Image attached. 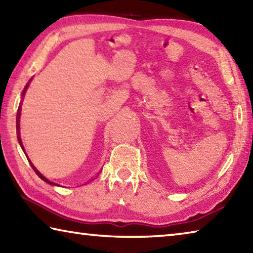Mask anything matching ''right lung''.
<instances>
[{
    "mask_svg": "<svg viewBox=\"0 0 253 253\" xmlns=\"http://www.w3.org/2000/svg\"><path fill=\"white\" fill-rule=\"evenodd\" d=\"M28 87H29V84H28L27 85H25V88H24V90H23V92H22V95H24L25 90H27ZM20 114H21V107H19V110H18V121H16V122H18V125H16V127H18V140H19V143H20V145H21V147H22V149H23L22 140H21V138H20V129H19V128H20V125H19V124H20ZM23 151H24V149H23ZM31 166H32V169H33L34 170H36V173L38 174V176H39L41 179H43L44 182L51 184V185H58V184H55V183H53V182H50L49 179H46V178L43 176V175H42V174L39 172V170H38L36 168H34V166L32 165V163H31Z\"/></svg>",
    "mask_w": 253,
    "mask_h": 253,
    "instance_id": "add662e5",
    "label": "right lung"
}]
</instances>
